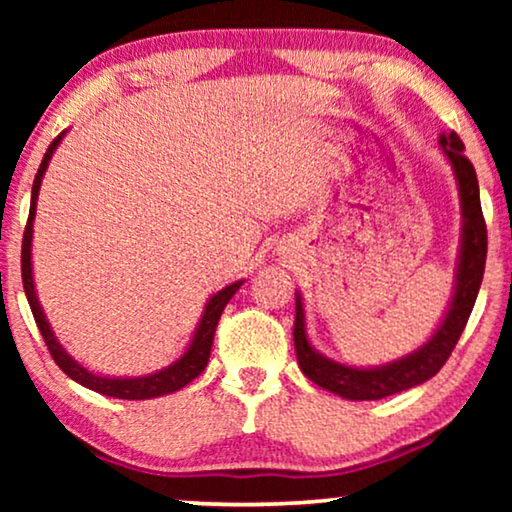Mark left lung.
Segmentation results:
<instances>
[{
	"label": "left lung",
	"instance_id": "8db88e82",
	"mask_svg": "<svg viewBox=\"0 0 512 512\" xmlns=\"http://www.w3.org/2000/svg\"><path fill=\"white\" fill-rule=\"evenodd\" d=\"M438 146L447 165L452 167L459 191L461 207V237L459 256L454 268V284L450 303L443 319L431 333V338L415 352L384 366H349L321 354L310 342L305 324V305L300 291H296V326H293V345H296L298 366L317 387L331 391L347 401H380L384 396L412 389L424 384L445 366L459 335L471 317L475 298H478L482 275L487 261V226L482 219L480 186L471 160L464 156V144L454 132H440Z\"/></svg>",
	"mask_w": 512,
	"mask_h": 512
}]
</instances>
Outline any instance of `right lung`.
Masks as SVG:
<instances>
[{"instance_id": "right-lung-1", "label": "right lung", "mask_w": 512, "mask_h": 512, "mask_svg": "<svg viewBox=\"0 0 512 512\" xmlns=\"http://www.w3.org/2000/svg\"><path fill=\"white\" fill-rule=\"evenodd\" d=\"M67 135L60 132L58 137L53 139V144L46 149V156L41 160L37 177H34L32 184V200H30V216H27V228L23 235V289L27 296V303H30V310L34 314V321H37L41 335H44L48 352H51L53 361L58 363L62 373L67 377H72L74 382H79L81 387H86L90 391H97V394L111 396V398H123V401H149V398H158V396H167L172 391H179L181 387H186L188 382H193L202 370H205L207 361H209V352H212V342H214V331L216 324H219L221 312L226 310L228 300L240 291V286L244 284V279L240 282L228 284L226 289L216 291L214 296H209L205 303V310L200 314L198 326L188 340V345L184 349V354L179 359H174L170 366L156 370V373L149 375H139V377H114V375H102L95 373L74 359L72 354L67 352L65 347L60 345V340L55 338L51 321L46 319L44 307L39 303L37 296V286H34V268H32V235H34V216H37V200H39V188H41V179L48 170V163H51L55 149H58L62 137Z\"/></svg>"}]
</instances>
